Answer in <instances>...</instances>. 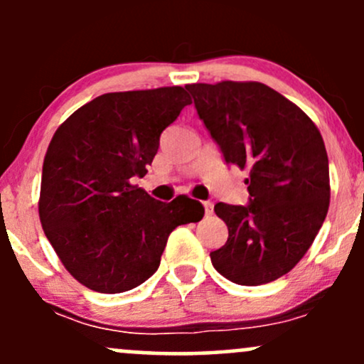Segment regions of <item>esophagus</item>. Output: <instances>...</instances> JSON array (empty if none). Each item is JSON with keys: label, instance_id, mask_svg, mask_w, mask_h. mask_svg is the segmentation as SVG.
<instances>
[{"label": "esophagus", "instance_id": "34e87169", "mask_svg": "<svg viewBox=\"0 0 364 364\" xmlns=\"http://www.w3.org/2000/svg\"><path fill=\"white\" fill-rule=\"evenodd\" d=\"M203 208H205V214L207 215H212V212H214V203H212V202H203Z\"/></svg>", "mask_w": 364, "mask_h": 364}]
</instances>
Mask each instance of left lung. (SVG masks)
<instances>
[{"label": "left lung", "mask_w": 364, "mask_h": 364, "mask_svg": "<svg viewBox=\"0 0 364 364\" xmlns=\"http://www.w3.org/2000/svg\"><path fill=\"white\" fill-rule=\"evenodd\" d=\"M196 112L225 162L248 171L250 205L215 203L228 225L214 269L231 282L262 286L304 257L328 212V157L318 128L260 82L190 83Z\"/></svg>", "instance_id": "8db88e82"}]
</instances>
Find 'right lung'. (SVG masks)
<instances>
[{"label":"right lung","mask_w":364,"mask_h":364,"mask_svg":"<svg viewBox=\"0 0 364 364\" xmlns=\"http://www.w3.org/2000/svg\"><path fill=\"white\" fill-rule=\"evenodd\" d=\"M188 104L190 94L178 85L109 92L83 104L53 135L41 224L65 269L89 289L116 294L140 286L159 269L173 229L203 217L198 200L157 202L133 185Z\"/></svg>","instance_id":"add662e5"}]
</instances>
